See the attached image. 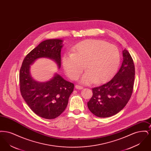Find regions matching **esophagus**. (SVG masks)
<instances>
[{
    "label": "esophagus",
    "instance_id": "34e87169",
    "mask_svg": "<svg viewBox=\"0 0 151 151\" xmlns=\"http://www.w3.org/2000/svg\"><path fill=\"white\" fill-rule=\"evenodd\" d=\"M75 88L77 89H83V87L82 86H79V85H76L75 86Z\"/></svg>",
    "mask_w": 151,
    "mask_h": 151
}]
</instances>
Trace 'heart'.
Instances as JSON below:
<instances>
[{
	"instance_id": "b5f03b06",
	"label": "heart",
	"mask_w": 151,
	"mask_h": 151,
	"mask_svg": "<svg viewBox=\"0 0 151 151\" xmlns=\"http://www.w3.org/2000/svg\"><path fill=\"white\" fill-rule=\"evenodd\" d=\"M121 55L118 47L108 42L88 40L73 48L72 54H65L62 62L65 71L70 79H76L86 65V71L80 82L89 84L101 83L110 79L120 64Z\"/></svg>"
}]
</instances>
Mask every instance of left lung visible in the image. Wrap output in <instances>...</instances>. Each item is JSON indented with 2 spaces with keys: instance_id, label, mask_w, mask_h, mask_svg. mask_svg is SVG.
<instances>
[{
  "instance_id": "obj_1",
  "label": "left lung",
  "mask_w": 151,
  "mask_h": 151,
  "mask_svg": "<svg viewBox=\"0 0 151 151\" xmlns=\"http://www.w3.org/2000/svg\"><path fill=\"white\" fill-rule=\"evenodd\" d=\"M123 60L119 70L108 83L92 88L93 96L87 103L94 115L106 118L119 113L126 105L134 88V63L128 51H122Z\"/></svg>"
}]
</instances>
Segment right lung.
<instances>
[{"label":"right lung","instance_id":"right-lung-1","mask_svg":"<svg viewBox=\"0 0 151 151\" xmlns=\"http://www.w3.org/2000/svg\"><path fill=\"white\" fill-rule=\"evenodd\" d=\"M62 42L59 39L43 41L27 55L20 70L22 97L35 114L45 119H54L64 111L74 84L58 73L47 81H37L30 75V65L38 58H47L55 62L60 68Z\"/></svg>","mask_w":151,"mask_h":151}]
</instances>
